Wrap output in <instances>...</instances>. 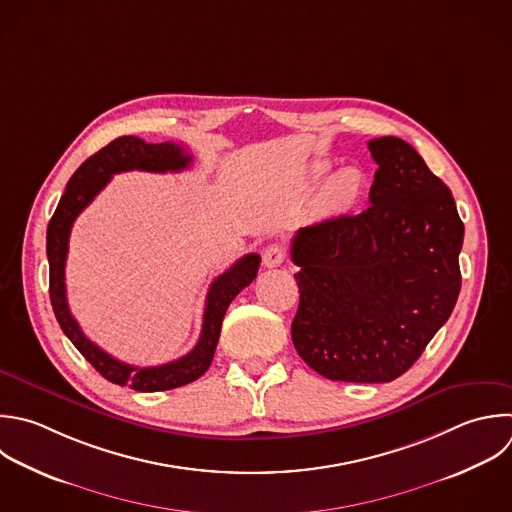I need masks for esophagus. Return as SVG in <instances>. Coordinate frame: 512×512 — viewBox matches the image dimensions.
<instances>
[{
    "label": "esophagus",
    "instance_id": "obj_1",
    "mask_svg": "<svg viewBox=\"0 0 512 512\" xmlns=\"http://www.w3.org/2000/svg\"><path fill=\"white\" fill-rule=\"evenodd\" d=\"M262 260H264V266H266V268H278V266H282L284 260H286V250H284L280 244H270V246L264 248Z\"/></svg>",
    "mask_w": 512,
    "mask_h": 512
}]
</instances>
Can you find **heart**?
Returning <instances> with one entry per match:
<instances>
[{
  "instance_id": "heart-1",
  "label": "heart",
  "mask_w": 512,
  "mask_h": 512,
  "mask_svg": "<svg viewBox=\"0 0 512 512\" xmlns=\"http://www.w3.org/2000/svg\"><path fill=\"white\" fill-rule=\"evenodd\" d=\"M330 172V164L328 162H318L312 168V182H320L326 178V174ZM364 188V176L360 170L356 168H342L338 170L334 176H330V180L324 184L322 192H320V204L326 210H346L350 206L356 204V200L360 198Z\"/></svg>"
}]
</instances>
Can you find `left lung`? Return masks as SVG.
Returning <instances> with one entry per match:
<instances>
[{"mask_svg":"<svg viewBox=\"0 0 512 512\" xmlns=\"http://www.w3.org/2000/svg\"><path fill=\"white\" fill-rule=\"evenodd\" d=\"M378 164L370 206L300 228L292 342L318 374L390 382L448 320L458 292L464 224L448 186L400 138L368 142Z\"/></svg>","mask_w":512,"mask_h":512,"instance_id":"8db88e82","label":"left lung"}]
</instances>
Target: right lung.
<instances>
[{
    "label": "right lung",
    "instance_id": "1",
    "mask_svg": "<svg viewBox=\"0 0 512 512\" xmlns=\"http://www.w3.org/2000/svg\"><path fill=\"white\" fill-rule=\"evenodd\" d=\"M192 156L186 154L182 146L172 142L164 144H146L134 136H122L102 148L98 154L88 158L70 178L66 192L50 220L48 226V260H50V300L54 314L72 340V344L82 352V356L110 382L120 386H130L138 392H158L170 390L200 378L212 364L224 314L230 302L256 278L260 256L246 254L230 270L220 274L206 296L202 334L198 344L182 358L172 360L162 366L140 368L126 364L98 344H94L80 328L76 318L70 312L66 298V258L70 232L80 216V212L104 190L114 174L128 170L144 172H182L190 166Z\"/></svg>",
    "mask_w": 512,
    "mask_h": 512
}]
</instances>
